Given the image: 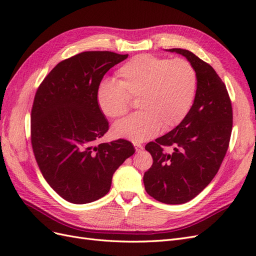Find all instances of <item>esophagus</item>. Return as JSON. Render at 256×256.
Listing matches in <instances>:
<instances>
[{
    "instance_id": "34e87169",
    "label": "esophagus",
    "mask_w": 256,
    "mask_h": 256,
    "mask_svg": "<svg viewBox=\"0 0 256 256\" xmlns=\"http://www.w3.org/2000/svg\"><path fill=\"white\" fill-rule=\"evenodd\" d=\"M134 148H136V150L138 152H141L142 150H143V145H141V144H138V143H134Z\"/></svg>"
}]
</instances>
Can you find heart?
<instances>
[{
    "label": "heart",
    "mask_w": 256,
    "mask_h": 256,
    "mask_svg": "<svg viewBox=\"0 0 256 256\" xmlns=\"http://www.w3.org/2000/svg\"><path fill=\"white\" fill-rule=\"evenodd\" d=\"M118 82L104 80L97 90L99 109L109 118H118L129 110V98H136L140 111L112 127L115 138L134 143L170 130L184 120L196 97L194 68L182 58L168 60L140 54L116 72Z\"/></svg>",
    "instance_id": "heart-1"
}]
</instances>
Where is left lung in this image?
<instances>
[{
	"instance_id": "1",
	"label": "left lung",
	"mask_w": 256,
	"mask_h": 256,
	"mask_svg": "<svg viewBox=\"0 0 256 256\" xmlns=\"http://www.w3.org/2000/svg\"><path fill=\"white\" fill-rule=\"evenodd\" d=\"M166 51L189 60L196 74V92L180 125L146 144L154 162L143 182L154 200L175 205L194 198L218 173L228 148L233 110L226 84L210 65L188 50ZM164 146H172V150L164 152Z\"/></svg>"
}]
</instances>
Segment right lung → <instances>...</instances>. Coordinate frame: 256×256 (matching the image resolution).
I'll return each instance as SVG.
<instances>
[{"label": "right lung", "instance_id": "right-lung-1", "mask_svg": "<svg viewBox=\"0 0 256 256\" xmlns=\"http://www.w3.org/2000/svg\"><path fill=\"white\" fill-rule=\"evenodd\" d=\"M128 58L86 51L62 60L38 88L30 114V141L44 180L60 196L86 204L110 191L114 172L134 147L118 138L97 145L109 130L97 90L109 69Z\"/></svg>", "mask_w": 256, "mask_h": 256}]
</instances>
